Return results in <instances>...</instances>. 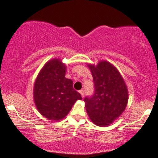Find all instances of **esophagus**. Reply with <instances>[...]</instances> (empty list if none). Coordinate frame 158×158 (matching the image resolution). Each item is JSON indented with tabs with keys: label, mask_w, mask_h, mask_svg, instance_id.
Wrapping results in <instances>:
<instances>
[{
	"label": "esophagus",
	"mask_w": 158,
	"mask_h": 158,
	"mask_svg": "<svg viewBox=\"0 0 158 158\" xmlns=\"http://www.w3.org/2000/svg\"><path fill=\"white\" fill-rule=\"evenodd\" d=\"M79 93L81 94L82 97H84V91H83V90H81V91H79Z\"/></svg>",
	"instance_id": "obj_1"
}]
</instances>
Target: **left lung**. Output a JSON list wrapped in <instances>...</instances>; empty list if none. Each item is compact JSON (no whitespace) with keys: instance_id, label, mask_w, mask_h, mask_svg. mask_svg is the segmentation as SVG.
Returning a JSON list of instances; mask_svg holds the SVG:
<instances>
[{"instance_id":"8db88e82","label":"left lung","mask_w":158,"mask_h":158,"mask_svg":"<svg viewBox=\"0 0 158 158\" xmlns=\"http://www.w3.org/2000/svg\"><path fill=\"white\" fill-rule=\"evenodd\" d=\"M88 67L94 78L95 92L85 97V110L89 118L98 126H110L121 115L128 101V92L124 79L118 69L103 60Z\"/></svg>"}]
</instances>
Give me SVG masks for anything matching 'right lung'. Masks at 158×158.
<instances>
[{
	"mask_svg": "<svg viewBox=\"0 0 158 158\" xmlns=\"http://www.w3.org/2000/svg\"><path fill=\"white\" fill-rule=\"evenodd\" d=\"M67 67L59 59L47 61L39 72L33 87V99L38 112L48 120L59 121L67 115L81 95L65 77Z\"/></svg>",
	"mask_w": 158,
	"mask_h": 158,
	"instance_id": "right-lung-1",
	"label": "right lung"
}]
</instances>
